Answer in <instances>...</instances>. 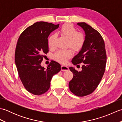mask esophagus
<instances>
[{
	"label": "esophagus",
	"instance_id": "esophagus-1",
	"mask_svg": "<svg viewBox=\"0 0 122 122\" xmlns=\"http://www.w3.org/2000/svg\"><path fill=\"white\" fill-rule=\"evenodd\" d=\"M69 70V68L68 66H61V70L63 71H68Z\"/></svg>",
	"mask_w": 122,
	"mask_h": 122
}]
</instances>
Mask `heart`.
Returning <instances> with one entry per match:
<instances>
[{"mask_svg": "<svg viewBox=\"0 0 122 122\" xmlns=\"http://www.w3.org/2000/svg\"><path fill=\"white\" fill-rule=\"evenodd\" d=\"M59 32L68 39V46H70L74 51H79L82 48L85 42V36L81 32H77V30L73 25L70 24L64 25L60 29ZM56 38L55 35H52L49 37L48 43L50 49L54 48ZM72 56V52L71 49L60 50L54 54L53 58L58 62L64 64Z\"/></svg>", "mask_w": 122, "mask_h": 122, "instance_id": "heart-1", "label": "heart"}]
</instances>
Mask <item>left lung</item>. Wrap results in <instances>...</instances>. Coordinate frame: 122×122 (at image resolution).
Wrapping results in <instances>:
<instances>
[{
	"instance_id": "obj_1",
	"label": "left lung",
	"mask_w": 122,
	"mask_h": 122,
	"mask_svg": "<svg viewBox=\"0 0 122 122\" xmlns=\"http://www.w3.org/2000/svg\"><path fill=\"white\" fill-rule=\"evenodd\" d=\"M77 25L84 29L85 40L79 53L72 60L74 66L82 63V71L70 68L73 77L69 82L71 92L77 97L91 94L97 89L105 72L107 53L104 41L97 30L85 22Z\"/></svg>"
}]
</instances>
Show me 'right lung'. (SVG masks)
<instances>
[{
    "mask_svg": "<svg viewBox=\"0 0 122 122\" xmlns=\"http://www.w3.org/2000/svg\"><path fill=\"white\" fill-rule=\"evenodd\" d=\"M59 25L37 22L26 28L18 38L15 54L18 75L25 89L34 95L47 92L53 76L61 70L60 64L53 60L46 69L41 66L49 52L48 36Z\"/></svg>",
    "mask_w": 122,
    "mask_h": 122,
    "instance_id": "add662e5",
    "label": "right lung"
}]
</instances>
